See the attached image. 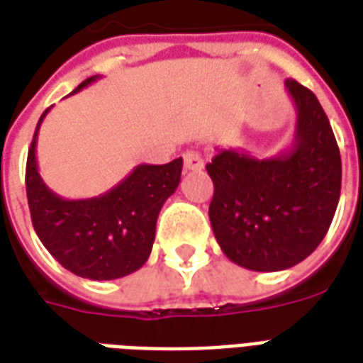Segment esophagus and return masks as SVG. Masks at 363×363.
Returning <instances> with one entry per match:
<instances>
[{
  "instance_id": "1",
  "label": "esophagus",
  "mask_w": 363,
  "mask_h": 363,
  "mask_svg": "<svg viewBox=\"0 0 363 363\" xmlns=\"http://www.w3.org/2000/svg\"><path fill=\"white\" fill-rule=\"evenodd\" d=\"M182 160H184V169L186 171H200V169H203V160L200 157L198 152H186V154L182 155Z\"/></svg>"
}]
</instances>
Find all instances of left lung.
Segmentation results:
<instances>
[{
	"instance_id": "1",
	"label": "left lung",
	"mask_w": 363,
	"mask_h": 363,
	"mask_svg": "<svg viewBox=\"0 0 363 363\" xmlns=\"http://www.w3.org/2000/svg\"><path fill=\"white\" fill-rule=\"evenodd\" d=\"M296 107L291 147L273 157L221 150L206 165L213 181L209 221L223 254L252 271L300 264L323 240L340 198V152L315 94L284 80Z\"/></svg>"
}]
</instances>
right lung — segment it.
Listing matches in <instances>:
<instances>
[{"instance_id": "add662e5", "label": "right lung", "mask_w": 363, "mask_h": 363, "mask_svg": "<svg viewBox=\"0 0 363 363\" xmlns=\"http://www.w3.org/2000/svg\"><path fill=\"white\" fill-rule=\"evenodd\" d=\"M98 79H86L72 94ZM48 111L40 117L26 160V198L36 235L79 277L111 281L130 275L150 257L161 206L181 182L182 157L165 165H136L106 194L65 200L45 186L36 163L38 130Z\"/></svg>"}]
</instances>
